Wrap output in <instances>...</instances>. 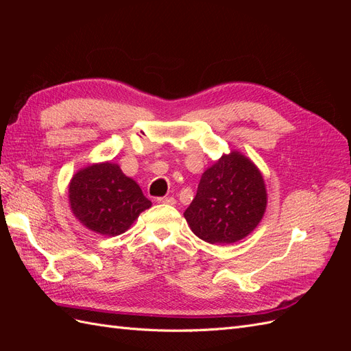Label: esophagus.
Listing matches in <instances>:
<instances>
[{
    "instance_id": "obj_1",
    "label": "esophagus",
    "mask_w": 351,
    "mask_h": 351,
    "mask_svg": "<svg viewBox=\"0 0 351 351\" xmlns=\"http://www.w3.org/2000/svg\"><path fill=\"white\" fill-rule=\"evenodd\" d=\"M158 204H167V205H176V199L174 197H158L156 199Z\"/></svg>"
}]
</instances>
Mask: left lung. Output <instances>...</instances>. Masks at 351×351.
Instances as JSON below:
<instances>
[{
    "instance_id": "8db88e82",
    "label": "left lung",
    "mask_w": 351,
    "mask_h": 351,
    "mask_svg": "<svg viewBox=\"0 0 351 351\" xmlns=\"http://www.w3.org/2000/svg\"><path fill=\"white\" fill-rule=\"evenodd\" d=\"M268 205L261 169L239 151L222 155L202 174L197 193L184 210L195 234L210 244H231L259 226Z\"/></svg>"
}]
</instances>
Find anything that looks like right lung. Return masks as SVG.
<instances>
[{
  "label": "right lung",
  "instance_id": "add662e5",
  "mask_svg": "<svg viewBox=\"0 0 351 351\" xmlns=\"http://www.w3.org/2000/svg\"><path fill=\"white\" fill-rule=\"evenodd\" d=\"M69 204L83 227L108 237L123 234L141 212L152 206L139 184L112 161L93 162L74 173Z\"/></svg>",
  "mask_w": 351,
  "mask_h": 351
}]
</instances>
